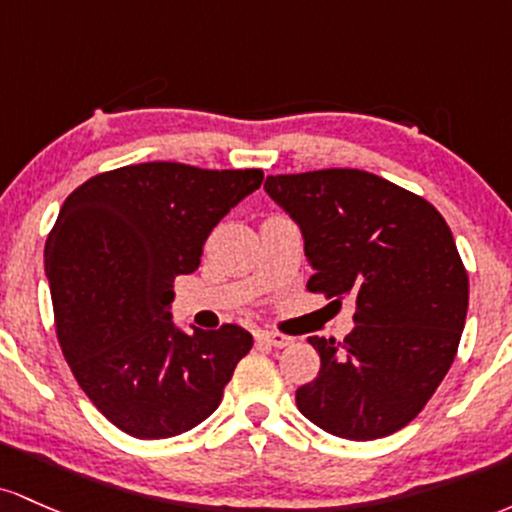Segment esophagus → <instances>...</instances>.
I'll return each mask as SVG.
<instances>
[{
  "label": "esophagus",
  "mask_w": 512,
  "mask_h": 512,
  "mask_svg": "<svg viewBox=\"0 0 512 512\" xmlns=\"http://www.w3.org/2000/svg\"><path fill=\"white\" fill-rule=\"evenodd\" d=\"M258 341L268 343V346H273V348H285V346H290L292 338H287V336H283V333H275V331H261L258 333Z\"/></svg>",
  "instance_id": "1"
}]
</instances>
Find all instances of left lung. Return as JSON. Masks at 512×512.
I'll return each instance as SVG.
<instances>
[{
  "instance_id": "8db88e82",
  "label": "left lung",
  "mask_w": 512,
  "mask_h": 512,
  "mask_svg": "<svg viewBox=\"0 0 512 512\" xmlns=\"http://www.w3.org/2000/svg\"><path fill=\"white\" fill-rule=\"evenodd\" d=\"M300 227L307 290L353 297V331L309 336L321 367L297 409L346 440L392 435L421 413L455 360L469 280L450 227L428 200L360 169L268 176Z\"/></svg>"
}]
</instances>
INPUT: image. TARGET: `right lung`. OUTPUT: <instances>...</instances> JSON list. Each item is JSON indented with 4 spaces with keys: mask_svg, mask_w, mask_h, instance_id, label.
<instances>
[{
    "mask_svg": "<svg viewBox=\"0 0 512 512\" xmlns=\"http://www.w3.org/2000/svg\"><path fill=\"white\" fill-rule=\"evenodd\" d=\"M261 169L176 162L94 176L62 203L45 241L62 353L113 426L140 440L186 433L220 406L254 338L171 319L174 278L200 266L205 239L254 193Z\"/></svg>",
    "mask_w": 512,
    "mask_h": 512,
    "instance_id": "add662e5",
    "label": "right lung"
}]
</instances>
